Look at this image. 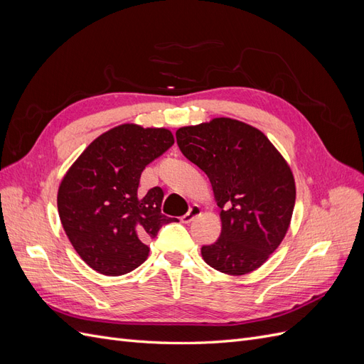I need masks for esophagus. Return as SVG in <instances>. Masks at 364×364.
<instances>
[{
	"mask_svg": "<svg viewBox=\"0 0 364 364\" xmlns=\"http://www.w3.org/2000/svg\"><path fill=\"white\" fill-rule=\"evenodd\" d=\"M202 214V208L199 206V205H193L191 208H190V211L188 213H186L185 215H182V223H186V225H188V223H191L193 222V220L196 218V217H199Z\"/></svg>",
	"mask_w": 364,
	"mask_h": 364,
	"instance_id": "34e87169",
	"label": "esophagus"
}]
</instances>
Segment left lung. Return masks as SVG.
Returning a JSON list of instances; mask_svg holds the SVG:
<instances>
[{
	"label": "left lung",
	"mask_w": 364,
	"mask_h": 364,
	"mask_svg": "<svg viewBox=\"0 0 364 364\" xmlns=\"http://www.w3.org/2000/svg\"><path fill=\"white\" fill-rule=\"evenodd\" d=\"M183 156L213 185L222 234L202 247L208 266L226 274L261 267L287 234L296 185L287 161L257 127L232 118L181 127Z\"/></svg>",
	"instance_id": "1"
}]
</instances>
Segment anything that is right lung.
<instances>
[{
  "mask_svg": "<svg viewBox=\"0 0 364 364\" xmlns=\"http://www.w3.org/2000/svg\"><path fill=\"white\" fill-rule=\"evenodd\" d=\"M173 144L168 129L121 124L95 138L63 176L60 222L95 272L119 277L135 270L149 257L146 241L171 222L161 213L162 188L141 196L138 186L146 165Z\"/></svg>",
  "mask_w": 364,
  "mask_h": 364,
  "instance_id": "right-lung-1",
  "label": "right lung"
}]
</instances>
